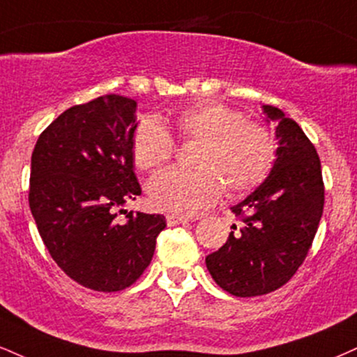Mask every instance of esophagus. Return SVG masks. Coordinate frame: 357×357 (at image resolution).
I'll use <instances>...</instances> for the list:
<instances>
[{"label": "esophagus", "mask_w": 357, "mask_h": 357, "mask_svg": "<svg viewBox=\"0 0 357 357\" xmlns=\"http://www.w3.org/2000/svg\"><path fill=\"white\" fill-rule=\"evenodd\" d=\"M190 220L184 216H176V214H166V222L167 226H178V225H184V222H188Z\"/></svg>", "instance_id": "obj_1"}]
</instances>
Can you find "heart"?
<instances>
[{
  "label": "heart",
  "instance_id": "1",
  "mask_svg": "<svg viewBox=\"0 0 357 357\" xmlns=\"http://www.w3.org/2000/svg\"><path fill=\"white\" fill-rule=\"evenodd\" d=\"M183 141H197L192 169H167L149 181L148 195L158 209L179 216L206 211L222 195L263 183L276 161L278 144L264 124L216 101L196 102L174 114ZM174 139L156 118H143L132 132V161L141 171L160 169L173 158Z\"/></svg>",
  "mask_w": 357,
  "mask_h": 357
}]
</instances>
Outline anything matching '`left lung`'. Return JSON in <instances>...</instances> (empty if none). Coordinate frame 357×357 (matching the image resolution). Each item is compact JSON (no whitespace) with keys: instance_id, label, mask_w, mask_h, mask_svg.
I'll list each match as a JSON object with an SVG mask.
<instances>
[{"instance_id":"obj_1","label":"left lung","mask_w":357,"mask_h":357,"mask_svg":"<svg viewBox=\"0 0 357 357\" xmlns=\"http://www.w3.org/2000/svg\"><path fill=\"white\" fill-rule=\"evenodd\" d=\"M278 123L276 161L255 191L233 213L227 241L206 256L216 284L238 298H252L286 284L306 259L324 208V184L316 148L294 119L263 105Z\"/></svg>"}]
</instances>
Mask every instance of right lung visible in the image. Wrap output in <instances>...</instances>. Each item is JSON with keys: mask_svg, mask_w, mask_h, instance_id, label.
I'll use <instances>...</instances> for the list:
<instances>
[{"mask_svg": "<svg viewBox=\"0 0 357 357\" xmlns=\"http://www.w3.org/2000/svg\"><path fill=\"white\" fill-rule=\"evenodd\" d=\"M136 106L119 94L73 106L41 132L31 156L29 208L43 243L68 276L101 293L136 282L166 227L162 214L116 220L141 195L131 153Z\"/></svg>", "mask_w": 357, "mask_h": 357, "instance_id": "right-lung-1", "label": "right lung"}]
</instances>
